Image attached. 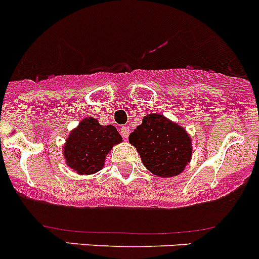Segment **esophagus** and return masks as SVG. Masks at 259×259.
Wrapping results in <instances>:
<instances>
[{"mask_svg": "<svg viewBox=\"0 0 259 259\" xmlns=\"http://www.w3.org/2000/svg\"><path fill=\"white\" fill-rule=\"evenodd\" d=\"M130 132H131V128L128 126H123L121 128V135H122V137L123 138H127L130 136Z\"/></svg>", "mask_w": 259, "mask_h": 259, "instance_id": "obj_1", "label": "esophagus"}]
</instances>
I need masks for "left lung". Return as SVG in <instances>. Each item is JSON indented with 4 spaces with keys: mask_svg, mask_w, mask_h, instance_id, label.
Here are the masks:
<instances>
[{
    "mask_svg": "<svg viewBox=\"0 0 259 259\" xmlns=\"http://www.w3.org/2000/svg\"><path fill=\"white\" fill-rule=\"evenodd\" d=\"M143 166L162 178L181 175L192 158V138L188 132L161 113L143 117L128 137Z\"/></svg>",
    "mask_w": 259,
    "mask_h": 259,
    "instance_id": "left-lung-1",
    "label": "left lung"
}]
</instances>
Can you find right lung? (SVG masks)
I'll use <instances>...</instances> for the list:
<instances>
[{"label":"right lung","instance_id":"obj_1","mask_svg":"<svg viewBox=\"0 0 259 259\" xmlns=\"http://www.w3.org/2000/svg\"><path fill=\"white\" fill-rule=\"evenodd\" d=\"M121 142L116 127L102 126L98 119L86 117L71 131L63 145L66 166L78 175H93L105 167L108 152Z\"/></svg>","mask_w":259,"mask_h":259}]
</instances>
